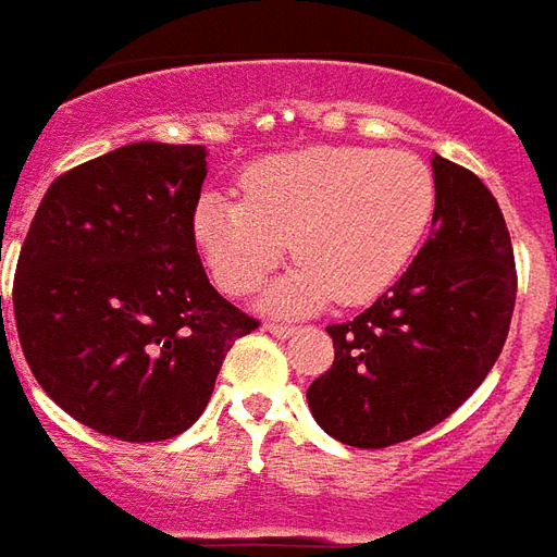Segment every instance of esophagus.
I'll list each match as a JSON object with an SVG mask.
<instances>
[{
	"label": "esophagus",
	"instance_id": "obj_1",
	"mask_svg": "<svg viewBox=\"0 0 557 557\" xmlns=\"http://www.w3.org/2000/svg\"><path fill=\"white\" fill-rule=\"evenodd\" d=\"M294 330H297V326H290V323H267V333H272L275 338H287V335H294Z\"/></svg>",
	"mask_w": 557,
	"mask_h": 557
}]
</instances>
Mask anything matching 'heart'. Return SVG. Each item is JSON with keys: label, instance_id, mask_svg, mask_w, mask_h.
Returning <instances> with one entry per match:
<instances>
[{"label": "heart", "instance_id": "b5f03b06", "mask_svg": "<svg viewBox=\"0 0 557 557\" xmlns=\"http://www.w3.org/2000/svg\"><path fill=\"white\" fill-rule=\"evenodd\" d=\"M435 200V176L411 152L314 146L255 164L243 197L207 191L195 239L224 294H251L290 246L299 263L267 294L272 311L318 309L333 297L357 306L411 263Z\"/></svg>", "mask_w": 557, "mask_h": 557}]
</instances>
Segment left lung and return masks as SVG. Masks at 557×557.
<instances>
[{
  "instance_id": "1",
  "label": "left lung",
  "mask_w": 557,
  "mask_h": 557,
  "mask_svg": "<svg viewBox=\"0 0 557 557\" xmlns=\"http://www.w3.org/2000/svg\"><path fill=\"white\" fill-rule=\"evenodd\" d=\"M432 236L396 285L354 321L333 323V366L309 386L326 435L381 449L461 408L504 350L516 260L498 200L480 176L435 156Z\"/></svg>"
}]
</instances>
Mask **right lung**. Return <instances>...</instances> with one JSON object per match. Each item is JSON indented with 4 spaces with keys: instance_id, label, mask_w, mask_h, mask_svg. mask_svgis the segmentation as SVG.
I'll use <instances>...</instances> for the list:
<instances>
[{
    "instance_id": "1",
    "label": "right lung",
    "mask_w": 557,
    "mask_h": 557,
    "mask_svg": "<svg viewBox=\"0 0 557 557\" xmlns=\"http://www.w3.org/2000/svg\"><path fill=\"white\" fill-rule=\"evenodd\" d=\"M203 180V146L128 144L57 176L23 239V357L47 396L101 435H183L227 350L258 330L209 285L197 255Z\"/></svg>"
}]
</instances>
